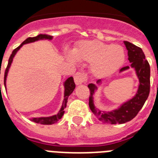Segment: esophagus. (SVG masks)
<instances>
[{
  "label": "esophagus",
  "mask_w": 158,
  "mask_h": 158,
  "mask_svg": "<svg viewBox=\"0 0 158 158\" xmlns=\"http://www.w3.org/2000/svg\"><path fill=\"white\" fill-rule=\"evenodd\" d=\"M74 83L76 85L81 84L88 80V74L85 72H77L74 76Z\"/></svg>",
  "instance_id": "obj_1"
}]
</instances>
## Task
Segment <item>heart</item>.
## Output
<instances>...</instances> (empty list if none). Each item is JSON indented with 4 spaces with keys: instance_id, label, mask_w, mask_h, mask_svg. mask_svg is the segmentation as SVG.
<instances>
[{
    "instance_id": "1",
    "label": "heart",
    "mask_w": 158,
    "mask_h": 158,
    "mask_svg": "<svg viewBox=\"0 0 158 158\" xmlns=\"http://www.w3.org/2000/svg\"><path fill=\"white\" fill-rule=\"evenodd\" d=\"M74 54L77 60L92 63V73L97 77L112 74L120 69L125 60L122 47L110 46L99 41H84L74 49Z\"/></svg>"
}]
</instances>
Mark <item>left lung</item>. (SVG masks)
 I'll use <instances>...</instances> for the list:
<instances>
[{
    "instance_id": "left-lung-1",
    "label": "left lung",
    "mask_w": 158,
    "mask_h": 158,
    "mask_svg": "<svg viewBox=\"0 0 158 158\" xmlns=\"http://www.w3.org/2000/svg\"><path fill=\"white\" fill-rule=\"evenodd\" d=\"M128 50V60L131 63L130 66L135 68L137 76L139 79V86L136 95L130 101L125 102L119 109L110 112H102L97 110L93 101V95L97 88L94 84L88 85L90 91L89 107L101 122L104 124H124L130 121L137 115L143 106L144 105L150 92V65L145 58V55L140 48L127 41L124 42ZM130 69V66H125L120 71ZM100 80L98 81L99 83Z\"/></svg>"
}]
</instances>
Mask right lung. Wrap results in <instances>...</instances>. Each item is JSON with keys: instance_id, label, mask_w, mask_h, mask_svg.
<instances>
[{"instance_id": "obj_1", "label": "right lung", "mask_w": 158, "mask_h": 158, "mask_svg": "<svg viewBox=\"0 0 158 158\" xmlns=\"http://www.w3.org/2000/svg\"><path fill=\"white\" fill-rule=\"evenodd\" d=\"M52 36L46 35V34H39L37 37H33V38H27L25 41H23V43H21L20 46H19L18 48H15V50L12 52V54L10 55V56L9 58L8 64H7V67H6V71H5V76H4V84H5V87H6V76H7V73H8V70L10 69V66L11 63H12V60H13V58L15 56V55L16 54V52L19 50V48L23 45V44H26V43H33V42H35V41L41 40V39H52ZM75 89V84L74 82V79L73 77H69V79H66V81L64 82V101H63V104H62L61 109L59 111V113L57 115H52V116H50V117H40V118H33V121H34L35 123H38V124H42V125H52L54 123L59 121V120L62 117V115H64V109L66 107L67 102H68V98L70 94H72V92L74 91V89Z\"/></svg>"}]
</instances>
